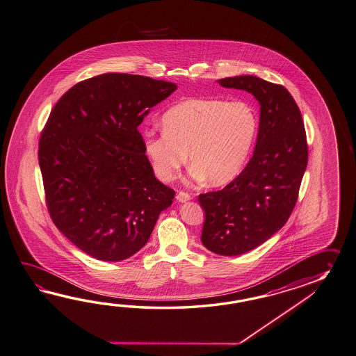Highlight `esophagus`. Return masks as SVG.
Returning <instances> with one entry per match:
<instances>
[{"instance_id": "esophagus-1", "label": "esophagus", "mask_w": 356, "mask_h": 356, "mask_svg": "<svg viewBox=\"0 0 356 356\" xmlns=\"http://www.w3.org/2000/svg\"><path fill=\"white\" fill-rule=\"evenodd\" d=\"M191 195L188 193H186V192H178L177 193V201H179V202H186V201H190Z\"/></svg>"}]
</instances>
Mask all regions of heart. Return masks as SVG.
<instances>
[{
  "mask_svg": "<svg viewBox=\"0 0 356 356\" xmlns=\"http://www.w3.org/2000/svg\"><path fill=\"white\" fill-rule=\"evenodd\" d=\"M161 122L163 132L143 138L157 177L172 179L190 155L192 175L213 186L240 173L257 131L255 110L245 101L187 99L169 108Z\"/></svg>",
  "mask_w": 356,
  "mask_h": 356,
  "instance_id": "heart-1",
  "label": "heart"
}]
</instances>
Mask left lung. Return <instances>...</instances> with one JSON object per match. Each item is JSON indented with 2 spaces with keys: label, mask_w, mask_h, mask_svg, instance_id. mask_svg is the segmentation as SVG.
Masks as SVG:
<instances>
[{
  "label": "left lung",
  "mask_w": 356,
  "mask_h": 356,
  "mask_svg": "<svg viewBox=\"0 0 356 356\" xmlns=\"http://www.w3.org/2000/svg\"><path fill=\"white\" fill-rule=\"evenodd\" d=\"M218 83L251 93L260 105L257 145L246 168L223 190L199 196L205 211L202 245L218 255L237 257L289 220L307 165V145L301 113L283 86L254 75Z\"/></svg>",
  "instance_id": "obj_1"
}]
</instances>
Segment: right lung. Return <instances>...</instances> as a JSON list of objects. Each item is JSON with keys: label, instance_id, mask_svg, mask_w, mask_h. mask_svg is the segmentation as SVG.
Returning <instances> with one entry per match:
<instances>
[{"label": "right lung", "instance_id": "add662e5", "mask_svg": "<svg viewBox=\"0 0 356 356\" xmlns=\"http://www.w3.org/2000/svg\"><path fill=\"white\" fill-rule=\"evenodd\" d=\"M175 90L149 76L105 73L76 83L51 111L38 151L47 207L87 255L132 257L172 205L175 192L157 181L138 125Z\"/></svg>", "mask_w": 356, "mask_h": 356}]
</instances>
